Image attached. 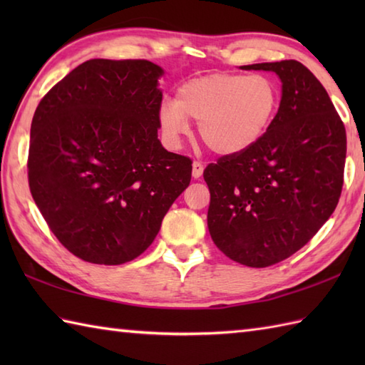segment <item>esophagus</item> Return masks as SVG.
Returning a JSON list of instances; mask_svg holds the SVG:
<instances>
[{"instance_id": "esophagus-1", "label": "esophagus", "mask_w": 365, "mask_h": 365, "mask_svg": "<svg viewBox=\"0 0 365 365\" xmlns=\"http://www.w3.org/2000/svg\"><path fill=\"white\" fill-rule=\"evenodd\" d=\"M204 173V165L200 161H195L192 163V177L195 178H199L200 175H202Z\"/></svg>"}]
</instances>
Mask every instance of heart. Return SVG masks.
<instances>
[{"label": "heart", "mask_w": 365, "mask_h": 365, "mask_svg": "<svg viewBox=\"0 0 365 365\" xmlns=\"http://www.w3.org/2000/svg\"><path fill=\"white\" fill-rule=\"evenodd\" d=\"M281 92L263 73L216 72L185 81L174 102H163L158 125L169 145L188 135V119L199 122V136L218 155L250 150L267 135L277 115Z\"/></svg>", "instance_id": "obj_1"}]
</instances>
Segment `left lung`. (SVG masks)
<instances>
[{"label":"left lung","instance_id":"obj_1","mask_svg":"<svg viewBox=\"0 0 365 365\" xmlns=\"http://www.w3.org/2000/svg\"><path fill=\"white\" fill-rule=\"evenodd\" d=\"M242 68L274 72L281 105L257 144L205 168L207 224L229 259L265 268L299 251L336 210L346 133L327 89L298 61Z\"/></svg>","mask_w":365,"mask_h":365}]
</instances>
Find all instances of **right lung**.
Instances as JSON below:
<instances>
[{"mask_svg":"<svg viewBox=\"0 0 365 365\" xmlns=\"http://www.w3.org/2000/svg\"><path fill=\"white\" fill-rule=\"evenodd\" d=\"M161 75L145 59H91L54 84L34 113L31 195L61 245L81 260L136 259L188 188L192 161L158 139Z\"/></svg>","mask_w":365,"mask_h":365,"instance_id":"add662e5","label":"right lung"}]
</instances>
